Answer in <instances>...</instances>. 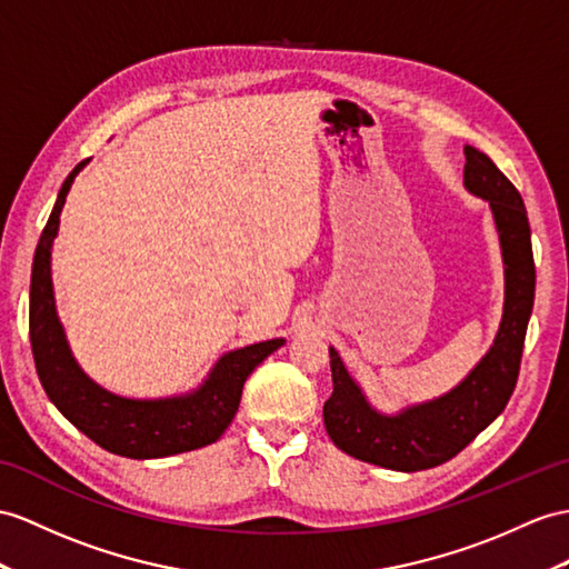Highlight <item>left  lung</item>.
Segmentation results:
<instances>
[{
	"label": "left lung",
	"instance_id": "obj_1",
	"mask_svg": "<svg viewBox=\"0 0 569 569\" xmlns=\"http://www.w3.org/2000/svg\"><path fill=\"white\" fill-rule=\"evenodd\" d=\"M463 186L488 200L505 260V313L490 352L449 393L398 415L373 410L330 348L332 396L323 406L328 437L340 451L391 470H425L463 451L505 410L519 365L536 292L531 227L519 190L488 154L463 147Z\"/></svg>",
	"mask_w": 569,
	"mask_h": 569
}]
</instances>
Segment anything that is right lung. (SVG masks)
<instances>
[{"label":"right lung","mask_w":569,"mask_h":569,"mask_svg":"<svg viewBox=\"0 0 569 569\" xmlns=\"http://www.w3.org/2000/svg\"><path fill=\"white\" fill-rule=\"evenodd\" d=\"M84 166L87 161L77 163L74 171L64 178L33 256L29 332L38 379L54 408L79 432H84L101 449L124 456V459H163V456L212 445L224 435L237 415L248 373L277 348H282L284 340L256 342L224 355L200 389L186 396L134 400L110 393L91 381L67 345L58 311H54L50 274V251L58 237L60 212L69 188Z\"/></svg>","instance_id":"1"}]
</instances>
